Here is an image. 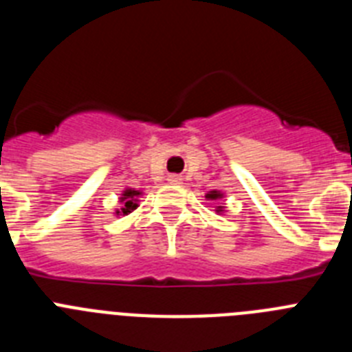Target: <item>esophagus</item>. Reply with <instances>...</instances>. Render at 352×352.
Returning a JSON list of instances; mask_svg holds the SVG:
<instances>
[{"instance_id": "34e87169", "label": "esophagus", "mask_w": 352, "mask_h": 352, "mask_svg": "<svg viewBox=\"0 0 352 352\" xmlns=\"http://www.w3.org/2000/svg\"><path fill=\"white\" fill-rule=\"evenodd\" d=\"M169 183H174V185H178V183H182V176H178V174H170V176H169Z\"/></svg>"}]
</instances>
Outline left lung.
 Returning <instances> with one entry per match:
<instances>
[{"label": "left lung", "mask_w": 352, "mask_h": 352, "mask_svg": "<svg viewBox=\"0 0 352 352\" xmlns=\"http://www.w3.org/2000/svg\"><path fill=\"white\" fill-rule=\"evenodd\" d=\"M223 195L226 194L220 190H210L206 195H204V197H206L208 201H219V199H223ZM214 211H217L219 214H223L226 213V206H217L214 208Z\"/></svg>", "instance_id": "1"}]
</instances>
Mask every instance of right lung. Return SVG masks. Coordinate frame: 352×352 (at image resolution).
I'll list each match as a JSON object with an SVG mask.
<instances>
[{"mask_svg": "<svg viewBox=\"0 0 352 352\" xmlns=\"http://www.w3.org/2000/svg\"><path fill=\"white\" fill-rule=\"evenodd\" d=\"M144 194L141 190H135V188H130L126 186L125 190L121 192V197H120V210L114 211L116 217H125V214H130L133 210H138L139 208V197Z\"/></svg>", "mask_w": 352, "mask_h": 352, "instance_id": "add662e5", "label": "right lung"}]
</instances>
